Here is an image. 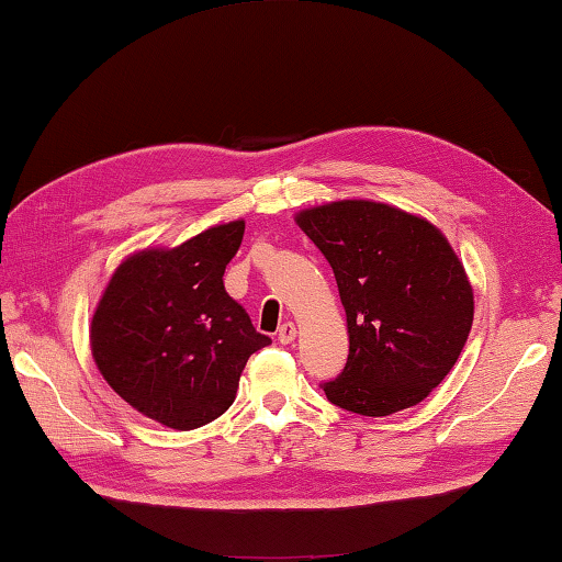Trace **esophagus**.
Wrapping results in <instances>:
<instances>
[{
  "mask_svg": "<svg viewBox=\"0 0 562 562\" xmlns=\"http://www.w3.org/2000/svg\"><path fill=\"white\" fill-rule=\"evenodd\" d=\"M294 338H296V326H294L292 322L282 324V326H280V331H278V340H280V344L288 346V344H292Z\"/></svg>",
  "mask_w": 562,
  "mask_h": 562,
  "instance_id": "1",
  "label": "esophagus"
}]
</instances>
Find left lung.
<instances>
[{
  "label": "left lung",
  "mask_w": 562,
  "mask_h": 562,
  "mask_svg": "<svg viewBox=\"0 0 562 562\" xmlns=\"http://www.w3.org/2000/svg\"><path fill=\"white\" fill-rule=\"evenodd\" d=\"M334 268L348 322V362L326 400L362 416L409 409L463 350L475 302L463 262L426 218L344 200L294 218Z\"/></svg>",
  "instance_id": "1"
}]
</instances>
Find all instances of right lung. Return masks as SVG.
I'll use <instances>...</instances> for the list:
<instances>
[{"label":"right lung","mask_w":562,"mask_h":562,"mask_svg":"<svg viewBox=\"0 0 562 562\" xmlns=\"http://www.w3.org/2000/svg\"><path fill=\"white\" fill-rule=\"evenodd\" d=\"M244 222L218 224L175 248H146L109 280L90 326L92 358L121 400L190 431L236 400L248 358L270 346L224 290Z\"/></svg>","instance_id":"obj_1"}]
</instances>
